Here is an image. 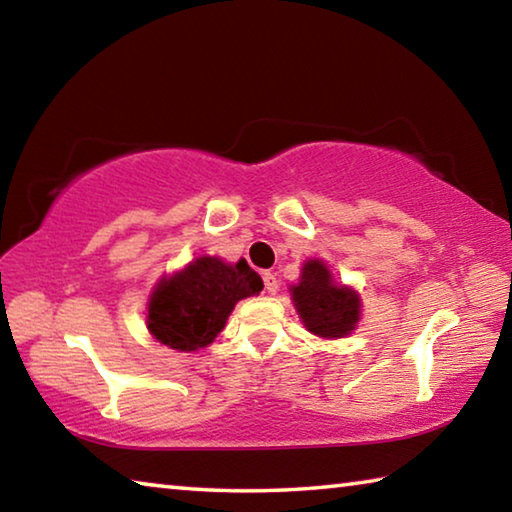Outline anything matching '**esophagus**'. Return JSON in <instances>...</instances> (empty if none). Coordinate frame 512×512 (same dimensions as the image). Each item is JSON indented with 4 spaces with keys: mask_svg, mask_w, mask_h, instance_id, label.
<instances>
[{
    "mask_svg": "<svg viewBox=\"0 0 512 512\" xmlns=\"http://www.w3.org/2000/svg\"><path fill=\"white\" fill-rule=\"evenodd\" d=\"M262 277H264V287H266V291H268V293H277V289H280V282H277V277H275L271 271H266Z\"/></svg>",
    "mask_w": 512,
    "mask_h": 512,
    "instance_id": "34e87169",
    "label": "esophagus"
}]
</instances>
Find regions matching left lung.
I'll return each mask as SVG.
<instances>
[{
  "instance_id": "1",
  "label": "left lung",
  "mask_w": 512,
  "mask_h": 512,
  "mask_svg": "<svg viewBox=\"0 0 512 512\" xmlns=\"http://www.w3.org/2000/svg\"><path fill=\"white\" fill-rule=\"evenodd\" d=\"M293 302L311 334L323 339H341L359 323V296L345 287H336L332 273L318 259L302 266L300 284L291 287Z\"/></svg>"
}]
</instances>
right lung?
Returning a JSON list of instances; mask_svg holds the SVG:
<instances>
[{"label":"right lung","instance_id":"obj_1","mask_svg":"<svg viewBox=\"0 0 512 512\" xmlns=\"http://www.w3.org/2000/svg\"><path fill=\"white\" fill-rule=\"evenodd\" d=\"M264 289L262 277L239 259L223 264L219 257H198L183 273L155 287L146 325L160 343L192 352L210 345L241 298Z\"/></svg>","mask_w":512,"mask_h":512}]
</instances>
